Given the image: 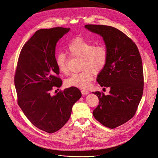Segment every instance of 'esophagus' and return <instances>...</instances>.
<instances>
[{
  "instance_id": "1",
  "label": "esophagus",
  "mask_w": 158,
  "mask_h": 158,
  "mask_svg": "<svg viewBox=\"0 0 158 158\" xmlns=\"http://www.w3.org/2000/svg\"><path fill=\"white\" fill-rule=\"evenodd\" d=\"M81 93H82V94H89V92L88 91H86V90H82L81 91Z\"/></svg>"
}]
</instances>
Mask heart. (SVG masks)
Returning <instances> with one entry per match:
<instances>
[{
  "mask_svg": "<svg viewBox=\"0 0 158 158\" xmlns=\"http://www.w3.org/2000/svg\"><path fill=\"white\" fill-rule=\"evenodd\" d=\"M67 53L73 57H81V69L79 73L72 74L65 81L67 87L88 89L91 84L94 73H99L106 65L108 52L103 45H94V43L77 37L72 40L66 47ZM55 65L62 74L68 72L67 57L64 53H57L55 58Z\"/></svg>",
  "mask_w": 158,
  "mask_h": 158,
  "instance_id": "b5f03b06",
  "label": "heart"
}]
</instances>
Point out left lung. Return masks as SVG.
<instances>
[{
	"label": "left lung",
	"mask_w": 158,
	"mask_h": 158,
	"mask_svg": "<svg viewBox=\"0 0 158 158\" xmlns=\"http://www.w3.org/2000/svg\"><path fill=\"white\" fill-rule=\"evenodd\" d=\"M85 27L103 37L108 52L97 81L102 87L110 88V94L93 93L99 98L93 116L104 126L114 128L135 115L140 102L144 89L141 56L135 43L117 28L96 24Z\"/></svg>",
	"instance_id": "8db88e82"
}]
</instances>
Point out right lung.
Masks as SVG:
<instances>
[{
    "label": "right lung",
    "instance_id": "add662e5",
    "mask_svg": "<svg viewBox=\"0 0 158 158\" xmlns=\"http://www.w3.org/2000/svg\"><path fill=\"white\" fill-rule=\"evenodd\" d=\"M70 28L56 27L35 32L23 47L14 76L18 103L26 117L41 131L52 134L67 122L82 94L70 87L52 96L62 81L55 63V47Z\"/></svg>",
    "mask_w": 158,
    "mask_h": 158
}]
</instances>
